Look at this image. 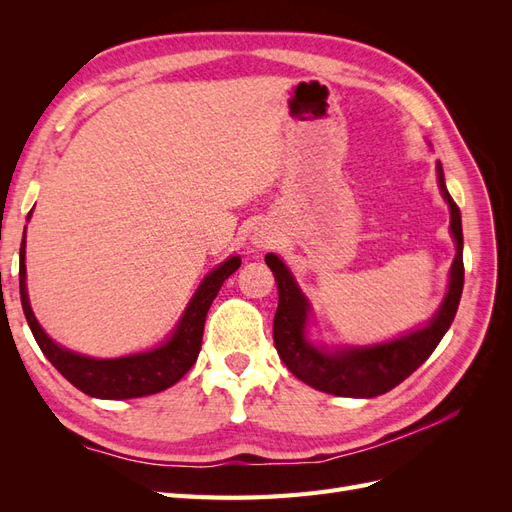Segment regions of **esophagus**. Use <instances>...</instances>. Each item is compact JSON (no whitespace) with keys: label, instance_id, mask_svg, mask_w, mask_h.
Instances as JSON below:
<instances>
[{"label":"esophagus","instance_id":"1","mask_svg":"<svg viewBox=\"0 0 512 512\" xmlns=\"http://www.w3.org/2000/svg\"><path fill=\"white\" fill-rule=\"evenodd\" d=\"M256 243H260L262 247H265V245H269V239H267V237H260Z\"/></svg>","mask_w":512,"mask_h":512}]
</instances>
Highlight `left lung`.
Listing matches in <instances>:
<instances>
[{
  "label": "left lung",
  "mask_w": 512,
  "mask_h": 512,
  "mask_svg": "<svg viewBox=\"0 0 512 512\" xmlns=\"http://www.w3.org/2000/svg\"><path fill=\"white\" fill-rule=\"evenodd\" d=\"M436 168L442 196L451 207V232L457 243V254L446 299L427 327L369 348H348L339 352L318 350L305 339L307 299L294 284L284 262L275 254L265 256L280 290V303H277L273 320L275 348L286 367L305 384L339 397H378L395 389L399 382H404L412 371L421 367L451 327L463 290V232L459 207L446 190L442 164L438 162Z\"/></svg>",
  "instance_id": "left-lung-1"
}]
</instances>
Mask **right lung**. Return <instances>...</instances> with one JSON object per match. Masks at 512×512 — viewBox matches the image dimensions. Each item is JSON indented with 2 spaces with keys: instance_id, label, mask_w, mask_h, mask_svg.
<instances>
[{
  "instance_id": "right-lung-1",
  "label": "right lung",
  "mask_w": 512,
  "mask_h": 512,
  "mask_svg": "<svg viewBox=\"0 0 512 512\" xmlns=\"http://www.w3.org/2000/svg\"><path fill=\"white\" fill-rule=\"evenodd\" d=\"M32 215V211H29ZM241 267V258L232 256L224 265L211 271L203 284L198 286L188 309L179 322L175 335L168 342L151 352L121 356V359H89V356L74 354L70 350L59 348L53 339L46 335L29 307L27 288H25V237L19 254V286L21 303L40 350L53 367L72 382L76 389L85 395L98 399H132L160 393L168 386L179 382L190 367L196 363L200 344H203V331L207 312L218 297L222 284Z\"/></svg>"
}]
</instances>
